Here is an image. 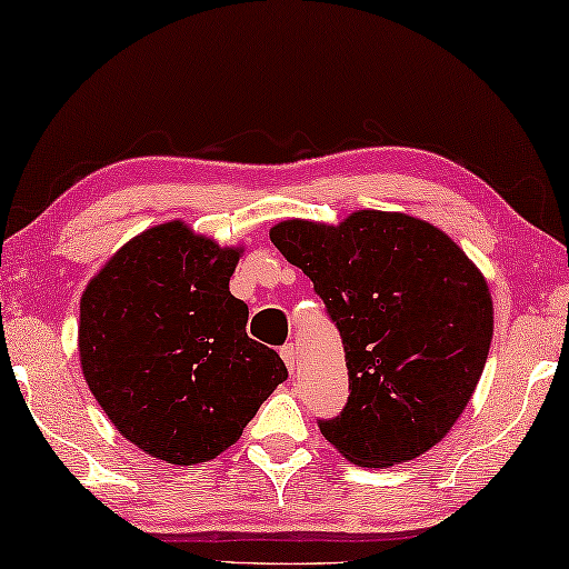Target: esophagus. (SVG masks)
<instances>
[{
  "mask_svg": "<svg viewBox=\"0 0 569 569\" xmlns=\"http://www.w3.org/2000/svg\"><path fill=\"white\" fill-rule=\"evenodd\" d=\"M281 357H283V362H286V367H288V372H296V367H299V359H296V347L293 345H286L283 349H281Z\"/></svg>",
  "mask_w": 569,
  "mask_h": 569,
  "instance_id": "1",
  "label": "esophagus"
}]
</instances>
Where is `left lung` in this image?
<instances>
[{"label": "left lung", "mask_w": 569, "mask_h": 569, "mask_svg": "<svg viewBox=\"0 0 569 569\" xmlns=\"http://www.w3.org/2000/svg\"><path fill=\"white\" fill-rule=\"evenodd\" d=\"M270 242L313 281L347 351L349 400L321 436L390 468L440 443L481 380L493 337L486 278L443 230L405 212L281 220Z\"/></svg>", "instance_id": "1"}]
</instances>
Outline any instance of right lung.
<instances>
[{
	"label": "right lung",
	"mask_w": 569,
	"mask_h": 569,
	"mask_svg": "<svg viewBox=\"0 0 569 569\" xmlns=\"http://www.w3.org/2000/svg\"><path fill=\"white\" fill-rule=\"evenodd\" d=\"M240 246L182 220L139 232L80 296V369L108 420L157 461L194 466L238 443L288 372L248 337L230 293Z\"/></svg>",
	"instance_id": "obj_1"
}]
</instances>
